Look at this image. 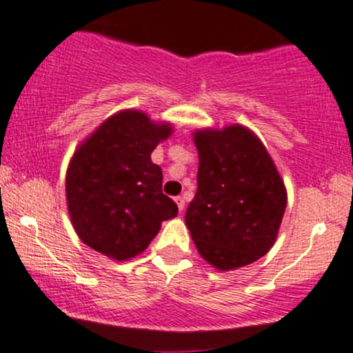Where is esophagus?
<instances>
[{
    "mask_svg": "<svg viewBox=\"0 0 353 353\" xmlns=\"http://www.w3.org/2000/svg\"><path fill=\"white\" fill-rule=\"evenodd\" d=\"M174 201H176V206H179L180 211L185 210V201H183V197H174Z\"/></svg>",
    "mask_w": 353,
    "mask_h": 353,
    "instance_id": "obj_1",
    "label": "esophagus"
}]
</instances>
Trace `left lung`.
<instances>
[{"label":"left lung","mask_w":353,"mask_h":353,"mask_svg":"<svg viewBox=\"0 0 353 353\" xmlns=\"http://www.w3.org/2000/svg\"><path fill=\"white\" fill-rule=\"evenodd\" d=\"M197 192L185 211L201 256L218 270L244 267L274 246L286 189L263 143L244 126L194 133Z\"/></svg>","instance_id":"1"}]
</instances>
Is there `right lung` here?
I'll return each mask as SVG.
<instances>
[{
  "mask_svg": "<svg viewBox=\"0 0 353 353\" xmlns=\"http://www.w3.org/2000/svg\"><path fill=\"white\" fill-rule=\"evenodd\" d=\"M170 124H154L139 110L109 117L74 152L65 194L70 220L86 246L114 260L142 253L179 214L163 194V171L150 161Z\"/></svg>",
  "mask_w": 353,
  "mask_h": 353,
  "instance_id": "add662e5",
  "label": "right lung"
}]
</instances>
